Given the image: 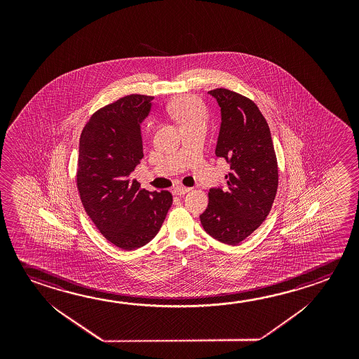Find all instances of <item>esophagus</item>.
Masks as SVG:
<instances>
[{
  "instance_id": "1",
  "label": "esophagus",
  "mask_w": 359,
  "mask_h": 359,
  "mask_svg": "<svg viewBox=\"0 0 359 359\" xmlns=\"http://www.w3.org/2000/svg\"><path fill=\"white\" fill-rule=\"evenodd\" d=\"M191 189L185 188V187H177V188L174 189V191H175V194L177 195H184L189 193Z\"/></svg>"
}]
</instances>
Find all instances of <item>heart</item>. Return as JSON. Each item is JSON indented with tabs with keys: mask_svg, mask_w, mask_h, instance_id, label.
<instances>
[{
	"mask_svg": "<svg viewBox=\"0 0 359 359\" xmlns=\"http://www.w3.org/2000/svg\"><path fill=\"white\" fill-rule=\"evenodd\" d=\"M169 112L177 120L180 128L194 125V123H206L208 112L203 102L191 95H184L177 97L169 104Z\"/></svg>",
	"mask_w": 359,
	"mask_h": 359,
	"instance_id": "heart-1",
	"label": "heart"
}]
</instances>
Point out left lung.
<instances>
[{
  "instance_id": "left-lung-1",
  "label": "left lung",
  "mask_w": 359,
  "mask_h": 359,
  "mask_svg": "<svg viewBox=\"0 0 359 359\" xmlns=\"http://www.w3.org/2000/svg\"><path fill=\"white\" fill-rule=\"evenodd\" d=\"M220 107L215 155L230 165L226 188L209 190L200 223L214 239L236 245L260 226L278 189V165L271 130L253 101L226 88L208 93Z\"/></svg>"
}]
</instances>
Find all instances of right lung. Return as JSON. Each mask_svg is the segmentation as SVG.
<instances>
[{
  "instance_id": "add662e5",
  "label": "right lung",
  "mask_w": 359,
  "mask_h": 359,
  "mask_svg": "<svg viewBox=\"0 0 359 359\" xmlns=\"http://www.w3.org/2000/svg\"><path fill=\"white\" fill-rule=\"evenodd\" d=\"M153 96L129 95L95 112L79 147L77 189L101 234L123 250L142 248L159 233L172 204L169 191H147L130 175L144 158L142 125Z\"/></svg>"
}]
</instances>
